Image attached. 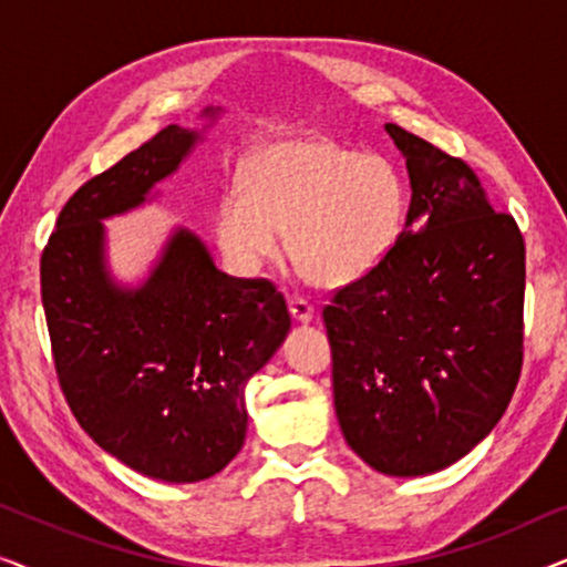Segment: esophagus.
<instances>
[{
  "mask_svg": "<svg viewBox=\"0 0 567 567\" xmlns=\"http://www.w3.org/2000/svg\"><path fill=\"white\" fill-rule=\"evenodd\" d=\"M289 312H291L293 320L309 322L315 317V307L309 305L307 299H301V297H289Z\"/></svg>",
  "mask_w": 567,
  "mask_h": 567,
  "instance_id": "esophagus-1",
  "label": "esophagus"
}]
</instances>
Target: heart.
Here are the masks:
<instances>
[{
  "label": "heart",
  "mask_w": 567,
  "mask_h": 567,
  "mask_svg": "<svg viewBox=\"0 0 567 567\" xmlns=\"http://www.w3.org/2000/svg\"><path fill=\"white\" fill-rule=\"evenodd\" d=\"M408 188L390 159L336 142H281L255 152L245 188L216 206V243L239 274L281 252L312 281L346 286L369 276L405 227Z\"/></svg>",
  "instance_id": "1"
}]
</instances>
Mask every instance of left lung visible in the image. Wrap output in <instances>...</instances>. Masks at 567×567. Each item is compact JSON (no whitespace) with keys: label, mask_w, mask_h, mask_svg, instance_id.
Wrapping results in <instances>:
<instances>
[{"label":"left lung","mask_w":567,"mask_h":567,"mask_svg":"<svg viewBox=\"0 0 567 567\" xmlns=\"http://www.w3.org/2000/svg\"><path fill=\"white\" fill-rule=\"evenodd\" d=\"M408 159V229L322 309L348 446L394 477L444 470L506 413L524 363L526 247L467 162L386 123Z\"/></svg>","instance_id":"left-lung-1"}]
</instances>
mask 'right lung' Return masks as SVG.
Segmentation results:
<instances>
[{"instance_id": "obj_1", "label": "right lung", "mask_w": 567, "mask_h": 567, "mask_svg": "<svg viewBox=\"0 0 567 567\" xmlns=\"http://www.w3.org/2000/svg\"><path fill=\"white\" fill-rule=\"evenodd\" d=\"M196 142L173 123L90 177L41 255L53 367L76 423L126 467L165 483H198L235 460L247 379L291 328L268 278L221 274L185 229L144 286L118 289L107 276L100 221L144 204Z\"/></svg>"}]
</instances>
